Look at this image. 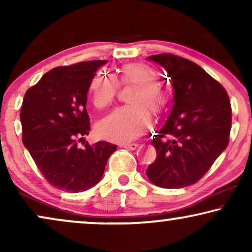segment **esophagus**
I'll use <instances>...</instances> for the list:
<instances>
[{
    "label": "esophagus",
    "mask_w": 252,
    "mask_h": 252,
    "mask_svg": "<svg viewBox=\"0 0 252 252\" xmlns=\"http://www.w3.org/2000/svg\"><path fill=\"white\" fill-rule=\"evenodd\" d=\"M137 147H139V144H137V143H125V144H123V148H125V149H128V150H135Z\"/></svg>",
    "instance_id": "1"
}]
</instances>
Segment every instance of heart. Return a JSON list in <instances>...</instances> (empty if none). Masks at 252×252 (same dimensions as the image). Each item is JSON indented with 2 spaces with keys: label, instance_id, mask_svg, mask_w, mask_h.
<instances>
[{
  "label": "heart",
  "instance_id": "b5f03b06",
  "mask_svg": "<svg viewBox=\"0 0 252 252\" xmlns=\"http://www.w3.org/2000/svg\"><path fill=\"white\" fill-rule=\"evenodd\" d=\"M159 75L144 63L123 65L116 79L99 71L92 78L88 96L96 109L103 110L112 104L117 94V82L120 86H134L128 96L132 106L117 109L97 124V133L112 141H130L146 132L149 126L147 111L157 116L168 102L167 92L158 84Z\"/></svg>",
  "mask_w": 252,
  "mask_h": 252
}]
</instances>
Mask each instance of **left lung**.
Masks as SVG:
<instances>
[{"instance_id": "obj_1", "label": "left lung", "mask_w": 252, "mask_h": 252, "mask_svg": "<svg viewBox=\"0 0 252 252\" xmlns=\"http://www.w3.org/2000/svg\"><path fill=\"white\" fill-rule=\"evenodd\" d=\"M148 60L167 71L174 105L151 144L157 157L147 177L161 188H184L201 180L229 142L232 108L226 89L194 62L173 54Z\"/></svg>"}]
</instances>
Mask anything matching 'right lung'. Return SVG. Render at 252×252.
Segmentation results:
<instances>
[{
	"label": "right lung",
	"instance_id": "add662e5",
	"mask_svg": "<svg viewBox=\"0 0 252 252\" xmlns=\"http://www.w3.org/2000/svg\"><path fill=\"white\" fill-rule=\"evenodd\" d=\"M105 61L57 66L27 89L20 122L23 143L44 179L68 192H80L101 180L117 146L78 142L91 129L86 110L88 86Z\"/></svg>",
	"mask_w": 252,
	"mask_h": 252
}]
</instances>
